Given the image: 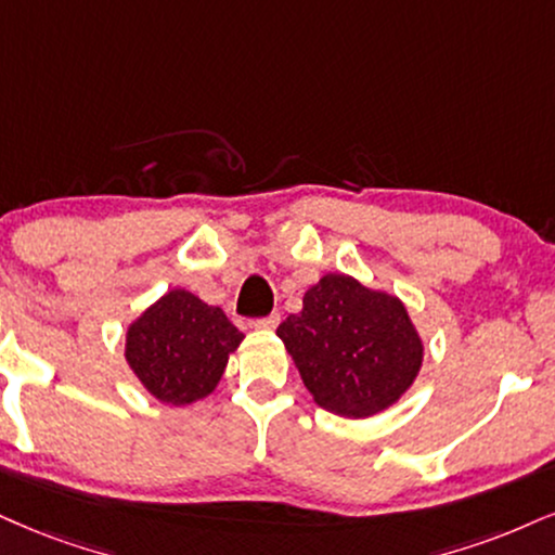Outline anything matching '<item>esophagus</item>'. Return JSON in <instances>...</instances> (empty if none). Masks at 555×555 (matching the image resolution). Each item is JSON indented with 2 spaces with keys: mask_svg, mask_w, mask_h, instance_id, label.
I'll use <instances>...</instances> for the list:
<instances>
[{
  "mask_svg": "<svg viewBox=\"0 0 555 555\" xmlns=\"http://www.w3.org/2000/svg\"><path fill=\"white\" fill-rule=\"evenodd\" d=\"M278 324H280V313H270V317L251 321V326H255V330H275Z\"/></svg>",
  "mask_w": 555,
  "mask_h": 555,
  "instance_id": "1",
  "label": "esophagus"
}]
</instances>
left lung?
<instances>
[{
    "mask_svg": "<svg viewBox=\"0 0 555 555\" xmlns=\"http://www.w3.org/2000/svg\"><path fill=\"white\" fill-rule=\"evenodd\" d=\"M313 401L339 416L393 406L422 371L424 341L399 296L326 272L304 293V309L278 326Z\"/></svg>",
    "mask_w": 555,
    "mask_h": 555,
    "instance_id": "1",
    "label": "left lung"
}]
</instances>
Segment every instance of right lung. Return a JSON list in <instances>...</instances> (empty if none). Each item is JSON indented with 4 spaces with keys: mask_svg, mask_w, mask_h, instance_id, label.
<instances>
[{
    "mask_svg": "<svg viewBox=\"0 0 555 555\" xmlns=\"http://www.w3.org/2000/svg\"><path fill=\"white\" fill-rule=\"evenodd\" d=\"M242 339L218 306L175 288L128 324L126 362L156 401L190 406L216 391Z\"/></svg>",
    "mask_w": 555,
    "mask_h": 555,
    "instance_id": "obj_1",
    "label": "right lung"
}]
</instances>
